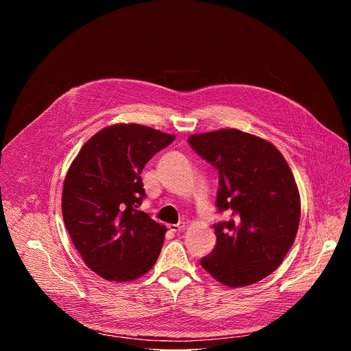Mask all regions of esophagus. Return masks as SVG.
Here are the masks:
<instances>
[{"instance_id":"34e87169","label":"esophagus","mask_w":351,"mask_h":351,"mask_svg":"<svg viewBox=\"0 0 351 351\" xmlns=\"http://www.w3.org/2000/svg\"><path fill=\"white\" fill-rule=\"evenodd\" d=\"M168 229H169V232H172V233H178V232H180V230H183V229H184V223L168 225Z\"/></svg>"}]
</instances>
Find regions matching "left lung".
Segmentation results:
<instances>
[{"instance_id":"obj_1","label":"left lung","mask_w":351,"mask_h":351,"mask_svg":"<svg viewBox=\"0 0 351 351\" xmlns=\"http://www.w3.org/2000/svg\"><path fill=\"white\" fill-rule=\"evenodd\" d=\"M194 152L219 173L217 244L199 264L229 287L253 285L272 274L294 243L300 194L294 176L269 141L237 129L191 134Z\"/></svg>"}]
</instances>
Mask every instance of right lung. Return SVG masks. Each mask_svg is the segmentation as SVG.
Listing matches in <instances>:
<instances>
[{
    "label": "right lung",
    "instance_id": "obj_1",
    "mask_svg": "<svg viewBox=\"0 0 351 351\" xmlns=\"http://www.w3.org/2000/svg\"><path fill=\"white\" fill-rule=\"evenodd\" d=\"M175 140L137 123L95 133L71 164L62 189V217L84 264L107 280L130 282L152 269L167 228L138 211L141 171Z\"/></svg>",
    "mask_w": 351,
    "mask_h": 351
}]
</instances>
